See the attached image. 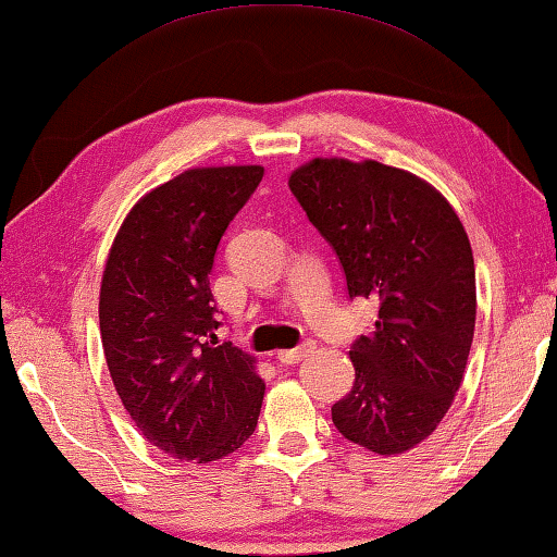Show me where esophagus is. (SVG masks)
Instances as JSON below:
<instances>
[{"mask_svg":"<svg viewBox=\"0 0 557 557\" xmlns=\"http://www.w3.org/2000/svg\"><path fill=\"white\" fill-rule=\"evenodd\" d=\"M310 349H313V345H310V343L300 345L296 349H281L276 359L281 364H298V362H304V357H308Z\"/></svg>","mask_w":557,"mask_h":557,"instance_id":"obj_1","label":"esophagus"}]
</instances>
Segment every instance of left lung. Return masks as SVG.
Instances as JSON below:
<instances>
[{"label":"left lung","mask_w":557,"mask_h":557,"mask_svg":"<svg viewBox=\"0 0 557 557\" xmlns=\"http://www.w3.org/2000/svg\"><path fill=\"white\" fill-rule=\"evenodd\" d=\"M288 188L379 320L349 347L352 392L333 406L347 441L398 455L450 408L476 318L474 259L460 218L431 183L379 161L313 159Z\"/></svg>","instance_id":"8db88e82"}]
</instances>
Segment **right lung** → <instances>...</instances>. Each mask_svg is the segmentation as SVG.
Instances as JSON below:
<instances>
[{
	"instance_id": "1",
	"label": "right lung",
	"mask_w": 557,
	"mask_h": 557,
	"mask_svg": "<svg viewBox=\"0 0 557 557\" xmlns=\"http://www.w3.org/2000/svg\"><path fill=\"white\" fill-rule=\"evenodd\" d=\"M263 178L261 165L190 169L134 205L100 288V333L126 413L175 460L212 462L253 433L263 382L253 357L218 343L214 251Z\"/></svg>"
}]
</instances>
